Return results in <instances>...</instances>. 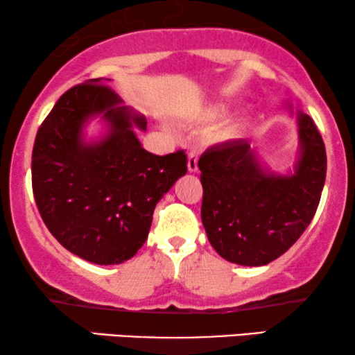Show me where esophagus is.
<instances>
[{
  "label": "esophagus",
  "instance_id": "34e87169",
  "mask_svg": "<svg viewBox=\"0 0 355 355\" xmlns=\"http://www.w3.org/2000/svg\"><path fill=\"white\" fill-rule=\"evenodd\" d=\"M197 163H198V153L196 150H191L189 152V157H187V168L191 173H196L197 171Z\"/></svg>",
  "mask_w": 355,
  "mask_h": 355
}]
</instances>
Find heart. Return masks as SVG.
<instances>
[{
	"instance_id": "obj_1",
	"label": "heart",
	"mask_w": 355,
	"mask_h": 355,
	"mask_svg": "<svg viewBox=\"0 0 355 355\" xmlns=\"http://www.w3.org/2000/svg\"><path fill=\"white\" fill-rule=\"evenodd\" d=\"M241 128H242V125L237 119L227 121V123L221 128V135H223V137H226V139L236 137V135L241 132Z\"/></svg>"
}]
</instances>
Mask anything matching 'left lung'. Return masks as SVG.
Here are the masks:
<instances>
[{"mask_svg": "<svg viewBox=\"0 0 355 355\" xmlns=\"http://www.w3.org/2000/svg\"><path fill=\"white\" fill-rule=\"evenodd\" d=\"M299 135L302 155L293 176L263 173L245 140L202 153V223L213 249L225 260L266 265L307 230L322 197L327 152L309 114L299 113Z\"/></svg>", "mask_w": 355, "mask_h": 355, "instance_id": "obj_1", "label": "left lung"}]
</instances>
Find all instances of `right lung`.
<instances>
[{
	"mask_svg": "<svg viewBox=\"0 0 355 355\" xmlns=\"http://www.w3.org/2000/svg\"><path fill=\"white\" fill-rule=\"evenodd\" d=\"M116 92L90 79L64 92L38 128L32 152V191L43 223L72 254L96 265H119L147 241L153 210L187 173L184 150L153 155L132 125L147 121L119 106ZM103 114L110 135L81 142V125Z\"/></svg>",
	"mask_w": 355,
	"mask_h": 355,
	"instance_id": "add662e5",
	"label": "right lung"
}]
</instances>
